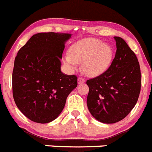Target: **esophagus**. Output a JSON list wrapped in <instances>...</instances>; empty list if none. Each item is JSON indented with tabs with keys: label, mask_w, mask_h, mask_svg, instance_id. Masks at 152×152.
<instances>
[{
	"label": "esophagus",
	"mask_w": 152,
	"mask_h": 152,
	"mask_svg": "<svg viewBox=\"0 0 152 152\" xmlns=\"http://www.w3.org/2000/svg\"><path fill=\"white\" fill-rule=\"evenodd\" d=\"M86 83V79H83V77L78 78V83H79V84H83V83Z\"/></svg>",
	"instance_id": "34e87169"
}]
</instances>
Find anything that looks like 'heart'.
Here are the masks:
<instances>
[{"label": "heart", "mask_w": 152, "mask_h": 152, "mask_svg": "<svg viewBox=\"0 0 152 152\" xmlns=\"http://www.w3.org/2000/svg\"><path fill=\"white\" fill-rule=\"evenodd\" d=\"M114 58L113 47L103 41L94 38L83 39L69 48V55L64 56V62L74 69L78 63L86 76L96 77L102 75L110 67Z\"/></svg>", "instance_id": "heart-1"}]
</instances>
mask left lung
<instances>
[{"instance_id": "obj_1", "label": "left lung", "mask_w": 152, "mask_h": 152, "mask_svg": "<svg viewBox=\"0 0 152 152\" xmlns=\"http://www.w3.org/2000/svg\"><path fill=\"white\" fill-rule=\"evenodd\" d=\"M115 56L104 73L87 80V106L97 121L113 124L121 121L135 106L141 89V72L135 53L119 37Z\"/></svg>"}]
</instances>
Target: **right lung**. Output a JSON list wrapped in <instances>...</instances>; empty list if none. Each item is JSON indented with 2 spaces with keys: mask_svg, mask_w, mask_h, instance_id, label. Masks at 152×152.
I'll return each mask as SVG.
<instances>
[{
  "mask_svg": "<svg viewBox=\"0 0 152 152\" xmlns=\"http://www.w3.org/2000/svg\"><path fill=\"white\" fill-rule=\"evenodd\" d=\"M69 34L33 35L18 52L12 71V95L28 118L46 124L63 110L66 97L77 86L75 75L61 71V59Z\"/></svg>",
  "mask_w": 152,
  "mask_h": 152,
  "instance_id": "add662e5",
  "label": "right lung"
}]
</instances>
